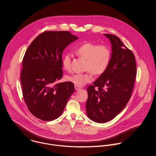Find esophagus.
<instances>
[{
	"label": "esophagus",
	"instance_id": "obj_1",
	"mask_svg": "<svg viewBox=\"0 0 156 156\" xmlns=\"http://www.w3.org/2000/svg\"><path fill=\"white\" fill-rule=\"evenodd\" d=\"M75 90L77 91V90H80V89L81 88L80 86H76V85H75Z\"/></svg>",
	"mask_w": 156,
	"mask_h": 156
}]
</instances>
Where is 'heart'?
<instances>
[{"mask_svg": "<svg viewBox=\"0 0 156 156\" xmlns=\"http://www.w3.org/2000/svg\"><path fill=\"white\" fill-rule=\"evenodd\" d=\"M75 53L79 57L85 59V73H76L66 76V80L76 86H83L93 80L91 73L96 76L104 73L110 63L111 51L105 45H98L93 42H84L75 49ZM72 56L66 53L62 56V65L66 71L71 70Z\"/></svg>", "mask_w": 156, "mask_h": 156, "instance_id": "obj_1", "label": "heart"}]
</instances>
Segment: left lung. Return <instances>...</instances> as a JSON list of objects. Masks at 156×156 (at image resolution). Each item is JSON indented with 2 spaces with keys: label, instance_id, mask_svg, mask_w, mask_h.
Listing matches in <instances>:
<instances>
[{
  "label": "left lung",
  "instance_id": "8db88e82",
  "mask_svg": "<svg viewBox=\"0 0 156 156\" xmlns=\"http://www.w3.org/2000/svg\"><path fill=\"white\" fill-rule=\"evenodd\" d=\"M110 40L112 53L105 72L87 88L86 109L93 122L105 123L114 119L125 107L136 76L135 55L116 36L104 34Z\"/></svg>",
  "mask_w": 156,
  "mask_h": 156
}]
</instances>
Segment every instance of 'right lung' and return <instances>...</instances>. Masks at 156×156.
I'll return each mask as SVG.
<instances>
[{
	"label": "right lung",
	"mask_w": 156,
	"mask_h": 156,
	"mask_svg": "<svg viewBox=\"0 0 156 156\" xmlns=\"http://www.w3.org/2000/svg\"><path fill=\"white\" fill-rule=\"evenodd\" d=\"M78 39L69 31H45L28 48L20 80L25 103L36 118L57 119L74 93L73 83L58 81L63 76L62 52Z\"/></svg>",
	"instance_id": "1"
}]
</instances>
